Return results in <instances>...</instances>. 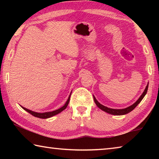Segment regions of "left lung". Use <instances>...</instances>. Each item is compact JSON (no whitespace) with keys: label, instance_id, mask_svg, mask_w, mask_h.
<instances>
[{"label":"left lung","instance_id":"left-lung-1","mask_svg":"<svg viewBox=\"0 0 159 159\" xmlns=\"http://www.w3.org/2000/svg\"><path fill=\"white\" fill-rule=\"evenodd\" d=\"M148 86H149V83H148L146 88L144 89V91L143 92V93L142 94V95L139 97V98L133 104V105H131L130 107H127V108L125 109H111V108H108V107H107L105 106L102 105L97 100L96 98H95V96H93L94 98V101H95L96 105L98 106L99 109H102V111H105L107 113H108V114H112V115H116V116H120V115H124L126 114H128L129 112H130L131 111H133V110L135 108V107L138 106V104L139 103L142 101V99L144 98V97L146 95L147 93V90H148Z\"/></svg>","mask_w":159,"mask_h":159}]
</instances>
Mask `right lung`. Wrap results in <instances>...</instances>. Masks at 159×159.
Here are the masks:
<instances>
[{"instance_id":"right-lung-1","label":"right lung","mask_w":159,"mask_h":159,"mask_svg":"<svg viewBox=\"0 0 159 159\" xmlns=\"http://www.w3.org/2000/svg\"><path fill=\"white\" fill-rule=\"evenodd\" d=\"M70 96H71V94H70V95L68 99H67V101L66 102V103L64 104V105L62 107H61V108L58 109L57 110H55V111H52L44 112V113H38V112H35V111H31V110H29L28 109H26V108H25V107H21H21H22V109H25V111L29 112V114H31V115H33L34 116H35V117L40 118H50V117L53 116L58 114L59 113L61 112V111H63V110H64V109L66 108V107L68 106L69 102V100H70Z\"/></svg>"}]
</instances>
